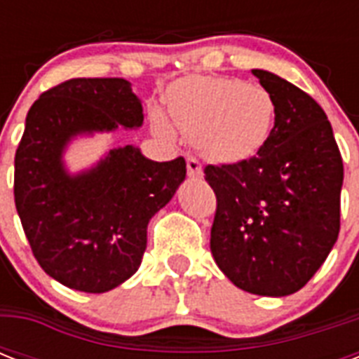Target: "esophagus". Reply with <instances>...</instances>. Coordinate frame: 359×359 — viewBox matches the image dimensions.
<instances>
[{
  "label": "esophagus",
  "mask_w": 359,
  "mask_h": 359,
  "mask_svg": "<svg viewBox=\"0 0 359 359\" xmlns=\"http://www.w3.org/2000/svg\"><path fill=\"white\" fill-rule=\"evenodd\" d=\"M186 168H188V177H190V179H201L203 177V165L197 158H186Z\"/></svg>",
  "instance_id": "obj_1"
}]
</instances>
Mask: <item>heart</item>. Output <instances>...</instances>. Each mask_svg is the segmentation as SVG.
<instances>
[{
    "label": "heart",
    "mask_w": 359,
    "mask_h": 359,
    "mask_svg": "<svg viewBox=\"0 0 359 359\" xmlns=\"http://www.w3.org/2000/svg\"><path fill=\"white\" fill-rule=\"evenodd\" d=\"M169 115L205 154L222 162H242L268 143L276 108L272 95L257 83L238 78L194 76L171 91ZM152 126L163 140L175 137L160 109L152 111Z\"/></svg>",
    "instance_id": "obj_1"
}]
</instances>
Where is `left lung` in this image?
I'll return each instance as SVG.
<instances>
[{
	"label": "left lung",
	"mask_w": 359,
	"mask_h": 359,
	"mask_svg": "<svg viewBox=\"0 0 359 359\" xmlns=\"http://www.w3.org/2000/svg\"><path fill=\"white\" fill-rule=\"evenodd\" d=\"M251 72L272 95L276 121L253 158L205 168L218 199L210 251L238 289L278 298L300 290L334 248L343 160L307 93L268 70Z\"/></svg>",
	"instance_id": "8db88e82"
}]
</instances>
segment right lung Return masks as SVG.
Returning <instances> with one entry per match:
<instances>
[{"mask_svg":"<svg viewBox=\"0 0 359 359\" xmlns=\"http://www.w3.org/2000/svg\"><path fill=\"white\" fill-rule=\"evenodd\" d=\"M141 124V100L123 78H74L42 93L27 111L14 203L41 268L69 289L108 292L132 278L147 225L184 182V158L154 162L134 145L111 149L80 173L65 165L76 137Z\"/></svg>","mask_w":359,"mask_h":359,"instance_id":"add662e5","label":"right lung"}]
</instances>
